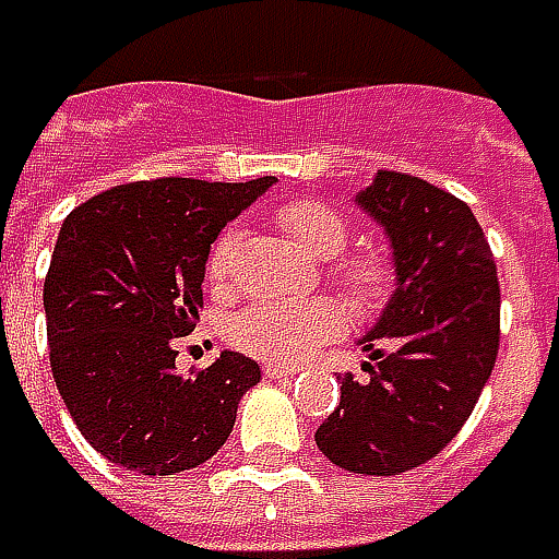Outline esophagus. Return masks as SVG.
<instances>
[{
    "instance_id": "1",
    "label": "esophagus",
    "mask_w": 559,
    "mask_h": 559,
    "mask_svg": "<svg viewBox=\"0 0 559 559\" xmlns=\"http://www.w3.org/2000/svg\"><path fill=\"white\" fill-rule=\"evenodd\" d=\"M292 373H295V367H289V364H264V376L267 379H286Z\"/></svg>"
}]
</instances>
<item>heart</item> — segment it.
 <instances>
[{
    "instance_id": "obj_1",
    "label": "heart",
    "mask_w": 559,
    "mask_h": 559,
    "mask_svg": "<svg viewBox=\"0 0 559 559\" xmlns=\"http://www.w3.org/2000/svg\"><path fill=\"white\" fill-rule=\"evenodd\" d=\"M276 224L289 233L295 246L320 261L335 258L348 242V221L335 207L313 202V199L283 204L276 211ZM236 248H239V229L226 226L207 251V276L214 283H224L229 276ZM333 273L338 286L352 295L355 305H373L389 289V267L376 254L342 261ZM338 326H342V311L330 298L258 301L229 320L226 335L236 348H242L248 355L289 364V360L308 355L320 338L338 333Z\"/></svg>"
}]
</instances>
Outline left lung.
<instances>
[{
    "mask_svg": "<svg viewBox=\"0 0 559 559\" xmlns=\"http://www.w3.org/2000/svg\"><path fill=\"white\" fill-rule=\"evenodd\" d=\"M355 204L389 239L395 292L357 338L370 379L338 376L313 441L348 473L397 476L432 461L483 395L501 342L498 267L469 204L419 177L379 170Z\"/></svg>",
    "mask_w": 559,
    "mask_h": 559,
    "instance_id": "1",
    "label": "left lung"
}]
</instances>
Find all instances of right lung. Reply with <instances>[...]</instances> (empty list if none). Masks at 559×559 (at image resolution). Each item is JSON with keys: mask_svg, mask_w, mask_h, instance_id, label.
Masks as SVG:
<instances>
[{"mask_svg": "<svg viewBox=\"0 0 559 559\" xmlns=\"http://www.w3.org/2000/svg\"><path fill=\"white\" fill-rule=\"evenodd\" d=\"M273 183L142 180L64 217L43 286L49 360L76 429L105 461L174 476L229 439L261 367L224 352L202 373H177V338L195 330L211 242Z\"/></svg>", "mask_w": 559, "mask_h": 559, "instance_id": "right-lung-1", "label": "right lung"}]
</instances>
